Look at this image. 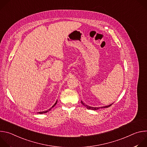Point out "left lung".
<instances>
[{"mask_svg": "<svg viewBox=\"0 0 147 147\" xmlns=\"http://www.w3.org/2000/svg\"><path fill=\"white\" fill-rule=\"evenodd\" d=\"M81 103L84 106H85L88 109H91V110H94V111H96L97 109H99L100 108H109V107H111L112 105V104L109 105H108V106H105V107H90L88 105H87L84 103L82 101H81Z\"/></svg>", "mask_w": 147, "mask_h": 147, "instance_id": "8db88e82", "label": "left lung"}]
</instances>
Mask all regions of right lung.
<instances>
[{"mask_svg": "<svg viewBox=\"0 0 147 147\" xmlns=\"http://www.w3.org/2000/svg\"><path fill=\"white\" fill-rule=\"evenodd\" d=\"M57 100H56V102H55V103L52 106V107H54L55 105H56V104L57 103ZM52 109V108H51V109H49V110H48V111H42V112H37V113H39V114H43V113H47L48 112H49V111H51V109Z\"/></svg>", "mask_w": 147, "mask_h": 147, "instance_id": "right-lung-1", "label": "right lung"}]
</instances>
